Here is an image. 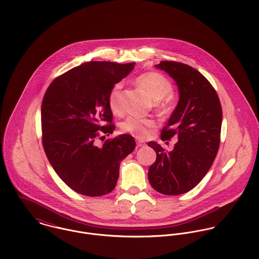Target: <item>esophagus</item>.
I'll return each mask as SVG.
<instances>
[{
	"instance_id": "esophagus-1",
	"label": "esophagus",
	"mask_w": 259,
	"mask_h": 259,
	"mask_svg": "<svg viewBox=\"0 0 259 259\" xmlns=\"http://www.w3.org/2000/svg\"><path fill=\"white\" fill-rule=\"evenodd\" d=\"M145 146H146V143H145V142H142V141L137 142V147H138V148H143V147H145Z\"/></svg>"
}]
</instances>
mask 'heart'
<instances>
[{
  "label": "heart",
  "mask_w": 259,
  "mask_h": 259,
  "mask_svg": "<svg viewBox=\"0 0 259 259\" xmlns=\"http://www.w3.org/2000/svg\"><path fill=\"white\" fill-rule=\"evenodd\" d=\"M139 87L145 90L150 98L156 102L158 110L162 112L170 111L172 105L174 87L171 81L158 72H148L139 75L136 79ZM122 83L116 82L111 87L108 96V103L111 111L119 113L121 111L120 94ZM156 125V121L152 118H140L135 116L127 117L121 123V131L130 134L138 139H145L149 135V130Z\"/></svg>",
  "instance_id": "1"
}]
</instances>
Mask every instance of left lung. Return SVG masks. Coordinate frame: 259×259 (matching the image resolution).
Segmentation results:
<instances>
[{"instance_id": "obj_1", "label": "left lung", "mask_w": 259, "mask_h": 259, "mask_svg": "<svg viewBox=\"0 0 259 259\" xmlns=\"http://www.w3.org/2000/svg\"><path fill=\"white\" fill-rule=\"evenodd\" d=\"M156 67L180 90L179 105L161 130V140L177 137L179 142L171 151L148 143L156 152L148 181L162 194L179 195L198 185L214 161L221 144L222 105L208 79L192 67L174 61H161Z\"/></svg>"}]
</instances>
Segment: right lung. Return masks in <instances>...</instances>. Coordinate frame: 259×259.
Listing matches in <instances>:
<instances>
[{
    "mask_svg": "<svg viewBox=\"0 0 259 259\" xmlns=\"http://www.w3.org/2000/svg\"><path fill=\"white\" fill-rule=\"evenodd\" d=\"M135 63L89 62L57 76L41 103V143L60 179L74 191L102 196L115 187L119 163L136 148L130 135L110 136L115 125L108 96Z\"/></svg>",
    "mask_w": 259,
    "mask_h": 259,
    "instance_id": "right-lung-1",
    "label": "right lung"
}]
</instances>
